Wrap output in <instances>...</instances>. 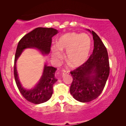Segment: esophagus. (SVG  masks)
<instances>
[{"label": "esophagus", "instance_id": "34e87169", "mask_svg": "<svg viewBox=\"0 0 126 126\" xmlns=\"http://www.w3.org/2000/svg\"><path fill=\"white\" fill-rule=\"evenodd\" d=\"M62 73V75H63V77L65 75H69V71H68V70H62L61 72Z\"/></svg>", "mask_w": 126, "mask_h": 126}]
</instances>
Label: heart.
Returning <instances> with one entry per match:
<instances>
[{"instance_id":"b5f03b06","label":"heart","mask_w":126,"mask_h":126,"mask_svg":"<svg viewBox=\"0 0 126 126\" xmlns=\"http://www.w3.org/2000/svg\"><path fill=\"white\" fill-rule=\"evenodd\" d=\"M91 47V39L87 34L68 32L58 38L57 46L51 47L52 57L56 61H59L63 57L62 51H66L68 64L72 67H79L87 61Z\"/></svg>"}]
</instances>
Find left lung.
<instances>
[{"mask_svg":"<svg viewBox=\"0 0 126 126\" xmlns=\"http://www.w3.org/2000/svg\"><path fill=\"white\" fill-rule=\"evenodd\" d=\"M94 49L88 60L75 70L70 72L73 81L70 88L74 99L82 103L95 99L104 89L110 74L108 52L100 37L94 31Z\"/></svg>","mask_w":126,"mask_h":126,"instance_id":"left-lung-1","label":"left lung"}]
</instances>
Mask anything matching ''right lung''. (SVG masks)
<instances>
[{
    "label": "right lung",
    "mask_w": 126,
    "mask_h": 126,
    "mask_svg": "<svg viewBox=\"0 0 126 126\" xmlns=\"http://www.w3.org/2000/svg\"><path fill=\"white\" fill-rule=\"evenodd\" d=\"M58 33L53 28L37 27L25 35L17 46L14 60L15 80L19 91L22 96L30 102L35 104L46 102L50 99L53 93V84L57 80L55 78L57 68L45 64L43 73L38 83L31 89L25 88L20 83L16 70V61L26 49H35L46 56L50 51L51 38Z\"/></svg>",
    "instance_id": "right-lung-1"
}]
</instances>
